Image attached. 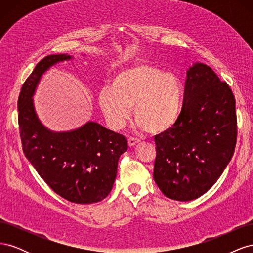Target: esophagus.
<instances>
[{"mask_svg": "<svg viewBox=\"0 0 253 253\" xmlns=\"http://www.w3.org/2000/svg\"><path fill=\"white\" fill-rule=\"evenodd\" d=\"M127 143H128V145L129 147H134V145H136L137 143H139V140L138 139H135V138H128V140H127Z\"/></svg>", "mask_w": 253, "mask_h": 253, "instance_id": "esophagus-1", "label": "esophagus"}]
</instances>
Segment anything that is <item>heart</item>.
Listing matches in <instances>:
<instances>
[{
    "label": "heart",
    "instance_id": "obj_1",
    "mask_svg": "<svg viewBox=\"0 0 253 253\" xmlns=\"http://www.w3.org/2000/svg\"><path fill=\"white\" fill-rule=\"evenodd\" d=\"M183 86L173 73L148 63H134L114 75L111 87L98 95V104L108 126L118 131L131 117L136 128L159 135L171 129L180 118Z\"/></svg>",
    "mask_w": 253,
    "mask_h": 253
}]
</instances>
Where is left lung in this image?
<instances>
[{"instance_id": "obj_1", "label": "left lung", "mask_w": 253, "mask_h": 253, "mask_svg": "<svg viewBox=\"0 0 253 253\" xmlns=\"http://www.w3.org/2000/svg\"><path fill=\"white\" fill-rule=\"evenodd\" d=\"M180 118L155 136L154 180L174 201L202 196L217 181L236 143L235 99L212 68L195 62L187 71Z\"/></svg>"}]
</instances>
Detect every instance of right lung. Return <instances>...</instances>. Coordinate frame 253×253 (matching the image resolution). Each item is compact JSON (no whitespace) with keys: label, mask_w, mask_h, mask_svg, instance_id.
<instances>
[{"label":"right lung","mask_w":253,"mask_h":253,"mask_svg":"<svg viewBox=\"0 0 253 253\" xmlns=\"http://www.w3.org/2000/svg\"><path fill=\"white\" fill-rule=\"evenodd\" d=\"M72 59L67 53L45 57L23 84L18 100L20 136L28 162L57 194L72 203L93 204L111 192L119 157L127 150L126 137L95 121L71 131H52L38 117L33 98L42 76Z\"/></svg>","instance_id":"add662e5"}]
</instances>
